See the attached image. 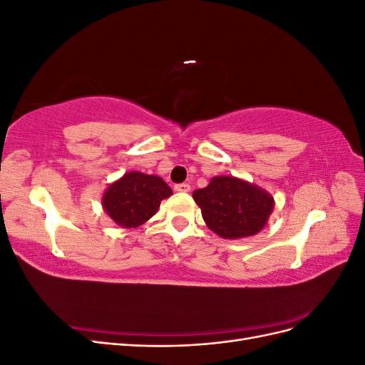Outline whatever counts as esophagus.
<instances>
[{"instance_id":"obj_1","label":"esophagus","mask_w":365,"mask_h":365,"mask_svg":"<svg viewBox=\"0 0 365 365\" xmlns=\"http://www.w3.org/2000/svg\"><path fill=\"white\" fill-rule=\"evenodd\" d=\"M173 189L176 190V192H182V193H187V192H190V184H187V182H182V184H176Z\"/></svg>"}]
</instances>
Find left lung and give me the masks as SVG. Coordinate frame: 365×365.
<instances>
[{
  "label": "left lung",
  "mask_w": 365,
  "mask_h": 365,
  "mask_svg": "<svg viewBox=\"0 0 365 365\" xmlns=\"http://www.w3.org/2000/svg\"><path fill=\"white\" fill-rule=\"evenodd\" d=\"M207 227L224 239L257 235L274 210V197L259 185L236 176H215L193 192Z\"/></svg>",
  "instance_id": "8db88e82"
}]
</instances>
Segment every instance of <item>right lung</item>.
Returning a JSON list of instances; mask_svg holds the SVG:
<instances>
[{
    "instance_id": "add662e5",
    "label": "right lung",
    "mask_w": 365,
    "mask_h": 365,
    "mask_svg": "<svg viewBox=\"0 0 365 365\" xmlns=\"http://www.w3.org/2000/svg\"><path fill=\"white\" fill-rule=\"evenodd\" d=\"M172 189L157 175L128 172L108 187L102 197L106 215L123 228H137L158 212Z\"/></svg>"
}]
</instances>
